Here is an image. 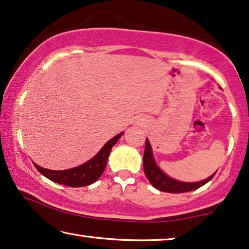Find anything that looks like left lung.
Returning a JSON list of instances; mask_svg holds the SVG:
<instances>
[{
	"mask_svg": "<svg viewBox=\"0 0 249 249\" xmlns=\"http://www.w3.org/2000/svg\"><path fill=\"white\" fill-rule=\"evenodd\" d=\"M143 170L144 174L149 182L154 185L158 190L164 192H170V194H181V192H188L196 190V189L203 187L206 184L208 181H211L216 172L206 180H203L200 182H194V183H188V182H181L178 180H174L166 174L161 172L160 168L156 164L154 156H152L151 145L149 143L148 139H145V147H144V154H143Z\"/></svg>",
	"mask_w": 249,
	"mask_h": 249,
	"instance_id": "left-lung-1",
	"label": "left lung"
}]
</instances>
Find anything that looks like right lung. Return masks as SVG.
I'll use <instances>...</instances> for the list:
<instances>
[{
  "label": "right lung",
  "instance_id": "add662e5",
  "mask_svg": "<svg viewBox=\"0 0 249 249\" xmlns=\"http://www.w3.org/2000/svg\"><path fill=\"white\" fill-rule=\"evenodd\" d=\"M122 134L123 133H119L110 139L93 158L77 167L69 168V170L65 171H53L43 168L36 164H34V166L37 168L39 173L53 182L72 188L86 187V185L92 184L93 182L97 181L101 177V174L104 173L111 148L118 141V139L122 137Z\"/></svg>",
  "mask_w": 249,
  "mask_h": 249
}]
</instances>
